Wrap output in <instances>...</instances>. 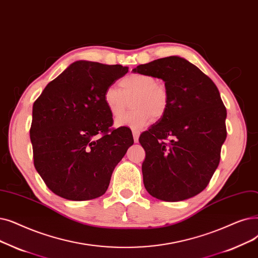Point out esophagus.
Segmentation results:
<instances>
[{"mask_svg":"<svg viewBox=\"0 0 258 258\" xmlns=\"http://www.w3.org/2000/svg\"><path fill=\"white\" fill-rule=\"evenodd\" d=\"M139 135H140V132H139L138 130H133V137H134V141H135V142H138Z\"/></svg>","mask_w":258,"mask_h":258,"instance_id":"obj_1","label":"esophagus"}]
</instances>
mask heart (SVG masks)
<instances>
[{"label":"heart","instance_id":"heart-1","mask_svg":"<svg viewBox=\"0 0 258 258\" xmlns=\"http://www.w3.org/2000/svg\"><path fill=\"white\" fill-rule=\"evenodd\" d=\"M119 89L109 86L103 94V101L110 115L118 118L132 100L134 108L117 120L118 125L140 128L154 120H160L170 105V93L167 87L148 74H132L120 81Z\"/></svg>","mask_w":258,"mask_h":258}]
</instances>
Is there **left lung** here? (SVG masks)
Segmentation results:
<instances>
[{
    "instance_id": "left-lung-1",
    "label": "left lung",
    "mask_w": 258,
    "mask_h": 258,
    "mask_svg": "<svg viewBox=\"0 0 258 258\" xmlns=\"http://www.w3.org/2000/svg\"><path fill=\"white\" fill-rule=\"evenodd\" d=\"M134 73L164 81L170 105L139 142L145 151L143 183L157 199L180 201L209 184L227 138V108L217 86L187 60L166 57L141 64Z\"/></svg>"
}]
</instances>
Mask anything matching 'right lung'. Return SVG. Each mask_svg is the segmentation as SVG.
Returning <instances> with one entry per match:
<instances>
[{
    "label": "right lung",
    "mask_w": 258,
    "mask_h": 258,
    "mask_svg": "<svg viewBox=\"0 0 258 258\" xmlns=\"http://www.w3.org/2000/svg\"><path fill=\"white\" fill-rule=\"evenodd\" d=\"M127 72L122 65L77 61L33 103V164L55 195L80 201L106 192L134 139L128 127H111L114 120L103 94Z\"/></svg>",
    "instance_id": "obj_1"
}]
</instances>
